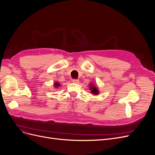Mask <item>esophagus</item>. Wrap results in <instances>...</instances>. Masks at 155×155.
Instances as JSON below:
<instances>
[{
	"label": "esophagus",
	"mask_w": 155,
	"mask_h": 155,
	"mask_svg": "<svg viewBox=\"0 0 155 155\" xmlns=\"http://www.w3.org/2000/svg\"><path fill=\"white\" fill-rule=\"evenodd\" d=\"M72 81H73V83H77V84L79 83V79H73Z\"/></svg>",
	"instance_id": "obj_1"
}]
</instances>
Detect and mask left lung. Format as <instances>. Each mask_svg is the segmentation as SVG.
<instances>
[{
	"instance_id": "1",
	"label": "left lung",
	"mask_w": 155,
	"mask_h": 155,
	"mask_svg": "<svg viewBox=\"0 0 155 155\" xmlns=\"http://www.w3.org/2000/svg\"><path fill=\"white\" fill-rule=\"evenodd\" d=\"M89 87H90V90L91 91L92 94H94L95 95H97L99 94V91H98V89L94 85H93L92 83H91L90 85H89Z\"/></svg>"
}]
</instances>
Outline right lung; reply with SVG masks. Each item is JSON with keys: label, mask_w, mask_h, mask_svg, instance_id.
Listing matches in <instances>:
<instances>
[{"label": "right lung", "mask_w": 155, "mask_h": 155, "mask_svg": "<svg viewBox=\"0 0 155 155\" xmlns=\"http://www.w3.org/2000/svg\"><path fill=\"white\" fill-rule=\"evenodd\" d=\"M54 87H55V88H58L59 86H61L60 83H59L58 82H55V83H54Z\"/></svg>", "instance_id": "1"}]
</instances>
